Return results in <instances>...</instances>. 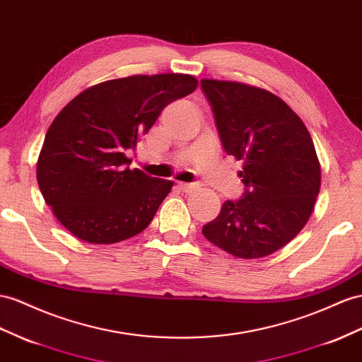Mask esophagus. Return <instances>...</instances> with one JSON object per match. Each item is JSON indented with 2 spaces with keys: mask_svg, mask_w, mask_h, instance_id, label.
<instances>
[{
  "mask_svg": "<svg viewBox=\"0 0 362 362\" xmlns=\"http://www.w3.org/2000/svg\"><path fill=\"white\" fill-rule=\"evenodd\" d=\"M179 188H180L182 191H185V192H192L194 189H197V185H194V183H183V182H180V183H179Z\"/></svg>",
  "mask_w": 362,
  "mask_h": 362,
  "instance_id": "obj_1",
  "label": "esophagus"
}]
</instances>
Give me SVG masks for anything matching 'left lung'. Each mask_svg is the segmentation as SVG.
<instances>
[{
	"mask_svg": "<svg viewBox=\"0 0 362 362\" xmlns=\"http://www.w3.org/2000/svg\"><path fill=\"white\" fill-rule=\"evenodd\" d=\"M225 151L242 160L246 191L203 226L212 245L238 258L271 255L308 223L321 166L298 115L274 93L242 82L202 79Z\"/></svg>",
	"mask_w": 362,
	"mask_h": 362,
	"instance_id": "obj_1",
	"label": "left lung"
}]
</instances>
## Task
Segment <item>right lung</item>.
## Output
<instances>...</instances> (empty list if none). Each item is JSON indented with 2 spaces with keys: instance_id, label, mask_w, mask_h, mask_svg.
Instances as JSON below:
<instances>
[{
  "instance_id": "1",
  "label": "right lung",
  "mask_w": 362,
  "mask_h": 362,
  "mask_svg": "<svg viewBox=\"0 0 362 362\" xmlns=\"http://www.w3.org/2000/svg\"><path fill=\"white\" fill-rule=\"evenodd\" d=\"M197 84L182 73L111 79L59 111L45 134L36 179L64 228L84 242L111 245L151 223L174 183L129 170L125 151L136 148L166 105Z\"/></svg>"
}]
</instances>
